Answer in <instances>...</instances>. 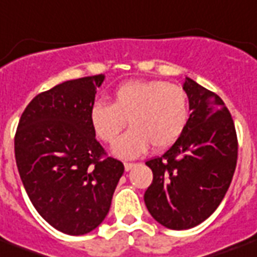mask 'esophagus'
Masks as SVG:
<instances>
[{
    "mask_svg": "<svg viewBox=\"0 0 257 257\" xmlns=\"http://www.w3.org/2000/svg\"><path fill=\"white\" fill-rule=\"evenodd\" d=\"M136 166V163H124V167H125V171H129V170H132L133 167Z\"/></svg>",
    "mask_w": 257,
    "mask_h": 257,
    "instance_id": "esophagus-1",
    "label": "esophagus"
}]
</instances>
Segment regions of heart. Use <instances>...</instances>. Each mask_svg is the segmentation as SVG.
<instances>
[{
	"label": "heart",
	"mask_w": 257,
	"mask_h": 257,
	"mask_svg": "<svg viewBox=\"0 0 257 257\" xmlns=\"http://www.w3.org/2000/svg\"><path fill=\"white\" fill-rule=\"evenodd\" d=\"M189 95L179 85L158 79H133L115 87L111 103L94 102L89 120L95 136L111 144L128 124L131 131L121 136L113 154L136 158L150 144L164 150L181 137L189 121Z\"/></svg>",
	"instance_id": "b5f03b06"
}]
</instances>
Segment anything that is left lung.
I'll return each instance as SVG.
<instances>
[{
    "label": "left lung",
    "instance_id": "8db88e82",
    "mask_svg": "<svg viewBox=\"0 0 257 257\" xmlns=\"http://www.w3.org/2000/svg\"><path fill=\"white\" fill-rule=\"evenodd\" d=\"M191 114L181 137L146 162L154 179L144 202L155 220L183 230L209 218L228 191L237 163V135L224 101L186 78Z\"/></svg>",
    "mask_w": 257,
    "mask_h": 257
}]
</instances>
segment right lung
Returning <instances> with one entry per match:
<instances>
[{
    "label": "right lung",
    "mask_w": 257,
    "mask_h": 257,
    "mask_svg": "<svg viewBox=\"0 0 257 257\" xmlns=\"http://www.w3.org/2000/svg\"><path fill=\"white\" fill-rule=\"evenodd\" d=\"M105 75L85 76L37 94L21 114L15 156L37 213L55 229L81 236L101 224L124 174L97 142L89 110Z\"/></svg>",
    "instance_id": "obj_1"
}]
</instances>
